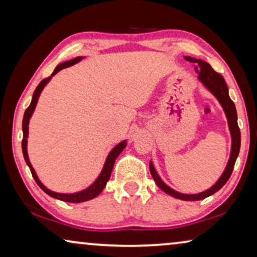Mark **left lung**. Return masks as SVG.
I'll use <instances>...</instances> for the list:
<instances>
[{"label":"left lung","mask_w":257,"mask_h":257,"mask_svg":"<svg viewBox=\"0 0 257 257\" xmlns=\"http://www.w3.org/2000/svg\"><path fill=\"white\" fill-rule=\"evenodd\" d=\"M185 59L192 63H198V66L200 68V70L198 71L199 80L214 94V96L217 98V100L220 101L221 106L223 107L224 113H226V117L228 120V125H229L230 135H231V152H230L229 161H228L227 167L226 170H224L223 174L221 175V178L216 181V184L214 185L213 187L207 189V191L199 193V194H182V193L175 192L174 189L168 187V186L161 180L159 175H158L156 170H154L152 163H150V172L151 174H152L156 184L158 185V187L163 189L165 193L172 195L173 198L185 200V201H196V200H202L207 198V196L214 194V193L222 188L223 185L228 181V179L230 178L231 172L234 170L235 161H236L238 152H240L241 133L237 125L236 108H235V104L233 103V100L230 99L229 94H228V87H227L226 82H224L223 77L221 76L220 73L214 71L213 68L208 64V63L203 62L201 59H195L192 57H185Z\"/></svg>","instance_id":"obj_1"}]
</instances>
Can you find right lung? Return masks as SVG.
I'll use <instances>...</instances> for the list:
<instances>
[{"mask_svg":"<svg viewBox=\"0 0 257 257\" xmlns=\"http://www.w3.org/2000/svg\"><path fill=\"white\" fill-rule=\"evenodd\" d=\"M80 59H82V57H77V58L71 59V61L62 63V64H59L57 68L55 69V71L52 72V75L50 77H48V78H44L40 84H38V86L36 87V90H35V92H34L33 99H31V103L29 105V107H28L27 110H26V112H24L23 122H22V130H23L22 151H23V156H24V160H26L27 165L30 168V172H31V174H33V178L35 179V181L37 182V185L40 186V187L43 189V191L47 193L48 195H50V196H52V198H55V199L62 200V201L72 202V203L87 201V200H91V199L96 198L98 194H100L101 191H103L105 186H106V182L108 181V179H110V175H111L112 168H113V165H114L115 159H117V157L121 153V151L124 150L125 146H126V142H121V143H119L118 145L115 146L114 149L111 151L110 154H108L107 158H106V161H105L104 168H103V171H101V173L99 174V177L97 178V180L94 181L93 184L91 185L89 188L84 189V191H82V192L73 193V194H62V193L51 192L50 189H48L43 184H42V182L40 181V179L37 178L36 173H35V170L33 168V166H31V164H30V161H29V157H28V152H27V138H28V126H29V120H30L31 115H33V112L35 110V107H36L38 97H40V94L42 92V90H43V87L45 86V84H47L49 80L51 79L52 76L56 75V73H57L58 71H61V70H63V69L69 68V66L76 64V63H78Z\"/></svg>","mask_w":257,"mask_h":257,"instance_id":"1","label":"right lung"}]
</instances>
